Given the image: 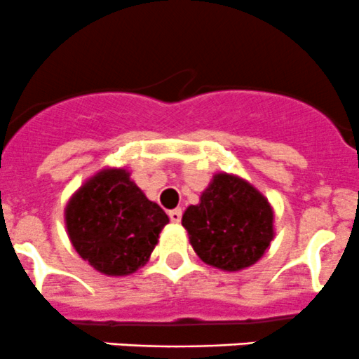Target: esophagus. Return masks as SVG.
<instances>
[{
    "label": "esophagus",
    "instance_id": "1",
    "mask_svg": "<svg viewBox=\"0 0 359 359\" xmlns=\"http://www.w3.org/2000/svg\"><path fill=\"white\" fill-rule=\"evenodd\" d=\"M181 216H183V211H181L180 208L172 209V211H169V218H171L172 223H180L181 222Z\"/></svg>",
    "mask_w": 359,
    "mask_h": 359
}]
</instances>
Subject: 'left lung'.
<instances>
[{"label": "left lung", "mask_w": 359, "mask_h": 359, "mask_svg": "<svg viewBox=\"0 0 359 359\" xmlns=\"http://www.w3.org/2000/svg\"><path fill=\"white\" fill-rule=\"evenodd\" d=\"M272 222V208L257 188L237 176L216 175L181 225L202 262L233 272L264 257L274 237Z\"/></svg>", "instance_id": "left-lung-1"}]
</instances>
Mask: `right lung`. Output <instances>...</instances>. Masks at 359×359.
Here are the masks:
<instances>
[{
  "mask_svg": "<svg viewBox=\"0 0 359 359\" xmlns=\"http://www.w3.org/2000/svg\"><path fill=\"white\" fill-rule=\"evenodd\" d=\"M169 223L126 169H106L71 197L66 226L74 250L95 271L127 276L144 265Z\"/></svg>",
  "mask_w": 359,
  "mask_h": 359,
  "instance_id": "right-lung-1",
  "label": "right lung"
}]
</instances>
